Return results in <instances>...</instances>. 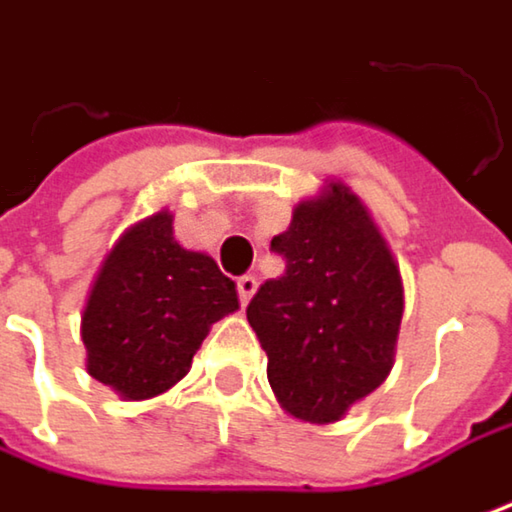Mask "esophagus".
Returning a JSON list of instances; mask_svg holds the SVG:
<instances>
[{"mask_svg": "<svg viewBox=\"0 0 512 512\" xmlns=\"http://www.w3.org/2000/svg\"><path fill=\"white\" fill-rule=\"evenodd\" d=\"M255 290H257L255 275H240V278H237V296H240V304H249V299L255 296Z\"/></svg>", "mask_w": 512, "mask_h": 512, "instance_id": "obj_1", "label": "esophagus"}]
</instances>
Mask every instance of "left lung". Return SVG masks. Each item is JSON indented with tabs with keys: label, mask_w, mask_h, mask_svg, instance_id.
I'll return each mask as SVG.
<instances>
[{
	"label": "left lung",
	"mask_w": 512,
	"mask_h": 512,
	"mask_svg": "<svg viewBox=\"0 0 512 512\" xmlns=\"http://www.w3.org/2000/svg\"><path fill=\"white\" fill-rule=\"evenodd\" d=\"M284 275L246 307L278 401L304 422H337L390 375L401 325L393 255L349 187L302 202L269 246Z\"/></svg>",
	"instance_id": "left-lung-1"
}]
</instances>
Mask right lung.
I'll use <instances>...</instances> for the list:
<instances>
[{
	"label": "right lung",
	"instance_id": "1",
	"mask_svg": "<svg viewBox=\"0 0 512 512\" xmlns=\"http://www.w3.org/2000/svg\"><path fill=\"white\" fill-rule=\"evenodd\" d=\"M237 307L234 281L213 257L181 249L161 210L99 269L81 316L87 372L125 398H152L187 375L210 325Z\"/></svg>",
	"mask_w": 512,
	"mask_h": 512
}]
</instances>
